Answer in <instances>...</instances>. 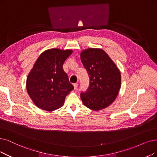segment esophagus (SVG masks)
I'll return each instance as SVG.
<instances>
[{"mask_svg":"<svg viewBox=\"0 0 157 157\" xmlns=\"http://www.w3.org/2000/svg\"><path fill=\"white\" fill-rule=\"evenodd\" d=\"M73 86H74V89L75 90H77V87H78V84L77 83H75V84H73Z\"/></svg>","mask_w":157,"mask_h":157,"instance_id":"esophagus-1","label":"esophagus"}]
</instances>
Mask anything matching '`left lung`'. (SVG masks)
<instances>
[{"instance_id":"obj_1","label":"left lung","mask_w":157,"mask_h":157,"mask_svg":"<svg viewBox=\"0 0 157 157\" xmlns=\"http://www.w3.org/2000/svg\"><path fill=\"white\" fill-rule=\"evenodd\" d=\"M80 59L90 77L88 89L80 93L83 104L94 111L108 107L121 89L120 71L102 49H86L81 52Z\"/></svg>"}]
</instances>
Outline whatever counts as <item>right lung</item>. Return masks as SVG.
Returning <instances> with one entry per match:
<instances>
[{
  "mask_svg": "<svg viewBox=\"0 0 157 157\" xmlns=\"http://www.w3.org/2000/svg\"><path fill=\"white\" fill-rule=\"evenodd\" d=\"M72 50L57 48L44 52L28 75L26 90L37 107L52 111L62 107L66 97L74 89L63 64Z\"/></svg>",
  "mask_w": 157,
  "mask_h": 157,
  "instance_id": "add662e5",
  "label": "right lung"
}]
</instances>
